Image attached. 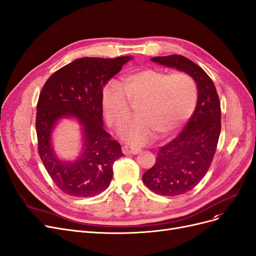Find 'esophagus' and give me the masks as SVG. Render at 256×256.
<instances>
[{
    "label": "esophagus",
    "mask_w": 256,
    "mask_h": 256,
    "mask_svg": "<svg viewBox=\"0 0 256 256\" xmlns=\"http://www.w3.org/2000/svg\"><path fill=\"white\" fill-rule=\"evenodd\" d=\"M122 152L123 154L126 155H136L138 153H140V150L139 148H132V146H122Z\"/></svg>",
    "instance_id": "esophagus-1"
}]
</instances>
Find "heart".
<instances>
[{"label":"heart","instance_id":"heart-1","mask_svg":"<svg viewBox=\"0 0 256 256\" xmlns=\"http://www.w3.org/2000/svg\"><path fill=\"white\" fill-rule=\"evenodd\" d=\"M197 102V88L191 76L142 68L126 74L122 85L110 81L102 90V108L110 126L120 128L137 104L139 115L120 130V136L134 146L152 141L156 133L166 137L191 117Z\"/></svg>","mask_w":256,"mask_h":256}]
</instances>
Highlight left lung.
<instances>
[{
  "instance_id": "1",
  "label": "left lung",
  "mask_w": 256,
  "mask_h": 256,
  "mask_svg": "<svg viewBox=\"0 0 256 256\" xmlns=\"http://www.w3.org/2000/svg\"><path fill=\"white\" fill-rule=\"evenodd\" d=\"M152 61L190 74L196 82V108L182 132L159 148L155 164L142 176L150 191L178 196L191 191L206 174L222 128V110L215 85L206 72L180 54L155 56Z\"/></svg>"
}]
</instances>
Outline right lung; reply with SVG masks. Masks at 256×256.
Wrapping results in <instances>:
<instances>
[{
    "label": "right lung",
    "mask_w": 256,
    "mask_h": 256,
    "mask_svg": "<svg viewBox=\"0 0 256 256\" xmlns=\"http://www.w3.org/2000/svg\"><path fill=\"white\" fill-rule=\"evenodd\" d=\"M130 59L85 56L63 66L44 84L36 106L38 150L47 173L66 194L90 197L110 184L112 164L123 154L121 146L103 128L102 90ZM68 116L82 126V152L74 162H62L51 146L55 124Z\"/></svg>",
    "instance_id": "1"
}]
</instances>
